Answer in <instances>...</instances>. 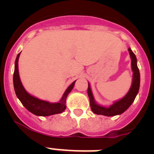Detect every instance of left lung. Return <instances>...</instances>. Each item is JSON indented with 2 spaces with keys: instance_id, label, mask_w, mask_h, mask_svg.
Here are the masks:
<instances>
[{
  "instance_id": "obj_1",
  "label": "left lung",
  "mask_w": 154,
  "mask_h": 154,
  "mask_svg": "<svg viewBox=\"0 0 154 154\" xmlns=\"http://www.w3.org/2000/svg\"><path fill=\"white\" fill-rule=\"evenodd\" d=\"M130 52V58H131V67L133 71V82H132L131 87H130L129 92L126 93V96L118 101L115 102L109 107L102 106L100 105L97 104L95 101V99L92 95V90H91L90 85L89 83L88 86V96L90 101V107L92 112L97 115H103L106 116H113L119 115L124 112L129 107L131 106L133 103L137 93L140 89V72L137 67V58L135 54L132 51L131 48L128 49Z\"/></svg>"
}]
</instances>
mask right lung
Listing matches in <instances>:
<instances>
[{
  "instance_id": "add662e5",
  "label": "right lung",
  "mask_w": 154,
  "mask_h": 154,
  "mask_svg": "<svg viewBox=\"0 0 154 154\" xmlns=\"http://www.w3.org/2000/svg\"><path fill=\"white\" fill-rule=\"evenodd\" d=\"M21 52L17 55L15 64H14L13 82L16 96L22 103L23 106L31 113L36 116H48L61 113L63 112L66 109L65 103H66V99H67L68 95L69 93H70L71 91L72 90L76 80L68 87L67 89L64 92L62 99L58 103H49V102L44 101V100L38 99L35 96H32L24 89L21 79H20L18 72V58Z\"/></svg>"
}]
</instances>
